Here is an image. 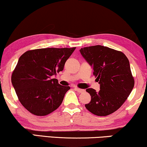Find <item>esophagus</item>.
<instances>
[{"mask_svg":"<svg viewBox=\"0 0 147 147\" xmlns=\"http://www.w3.org/2000/svg\"><path fill=\"white\" fill-rule=\"evenodd\" d=\"M75 89H76V91L79 92V93H82V92H84V90L80 89V88H75Z\"/></svg>","mask_w":147,"mask_h":147,"instance_id":"obj_1","label":"esophagus"}]
</instances>
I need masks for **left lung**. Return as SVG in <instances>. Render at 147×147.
<instances>
[{"label":"left lung","mask_w":147,"mask_h":147,"mask_svg":"<svg viewBox=\"0 0 147 147\" xmlns=\"http://www.w3.org/2000/svg\"><path fill=\"white\" fill-rule=\"evenodd\" d=\"M80 51L93 67L94 76L100 84L99 92L86 90L91 101L86 108L96 116L113 113L124 103L134 86L128 58L121 51L102 45L84 47Z\"/></svg>","instance_id":"8db88e82"}]
</instances>
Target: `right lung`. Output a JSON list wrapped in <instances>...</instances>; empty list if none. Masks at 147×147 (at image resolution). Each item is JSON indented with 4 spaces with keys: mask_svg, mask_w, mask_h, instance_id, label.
<instances>
[{
    "mask_svg": "<svg viewBox=\"0 0 147 147\" xmlns=\"http://www.w3.org/2000/svg\"><path fill=\"white\" fill-rule=\"evenodd\" d=\"M76 47L29 50L19 57L11 76L18 99L36 116H46L57 109L70 89L52 77L63 69Z\"/></svg>",
    "mask_w": 147,
    "mask_h": 147,
    "instance_id": "right-lung-1",
    "label": "right lung"
}]
</instances>
